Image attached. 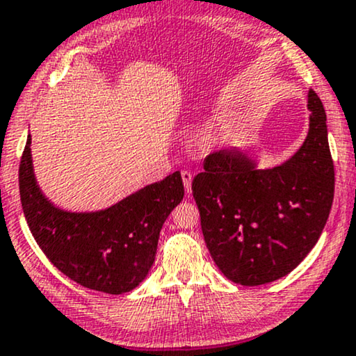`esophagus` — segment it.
Here are the masks:
<instances>
[{
    "label": "esophagus",
    "instance_id": "34e87169",
    "mask_svg": "<svg viewBox=\"0 0 356 356\" xmlns=\"http://www.w3.org/2000/svg\"><path fill=\"white\" fill-rule=\"evenodd\" d=\"M181 178H183L184 189H186V193L189 195V193H191V181H193L191 172H189V170H181Z\"/></svg>",
    "mask_w": 356,
    "mask_h": 356
}]
</instances>
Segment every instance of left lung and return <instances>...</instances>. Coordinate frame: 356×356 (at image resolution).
<instances>
[{
    "mask_svg": "<svg viewBox=\"0 0 356 356\" xmlns=\"http://www.w3.org/2000/svg\"><path fill=\"white\" fill-rule=\"evenodd\" d=\"M309 134L286 163L257 170L238 150L212 152L191 183L206 245L242 286L283 278L319 240L334 201L335 173L324 104L309 90Z\"/></svg>",
    "mask_w": 356,
    "mask_h": 356,
    "instance_id": "1",
    "label": "left lung"
}]
</instances>
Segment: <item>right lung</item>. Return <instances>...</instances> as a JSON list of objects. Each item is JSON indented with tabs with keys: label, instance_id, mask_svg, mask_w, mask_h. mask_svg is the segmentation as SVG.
I'll return each instance as SVG.
<instances>
[{
	"label": "right lung",
	"instance_id": "right-lung-1",
	"mask_svg": "<svg viewBox=\"0 0 356 356\" xmlns=\"http://www.w3.org/2000/svg\"><path fill=\"white\" fill-rule=\"evenodd\" d=\"M19 195L32 237L54 266L85 288L122 294L138 286L154 265L161 225L181 202L184 188L175 172L109 209L91 214L57 209L35 183L29 137L19 163Z\"/></svg>",
	"mask_w": 356,
	"mask_h": 356
}]
</instances>
